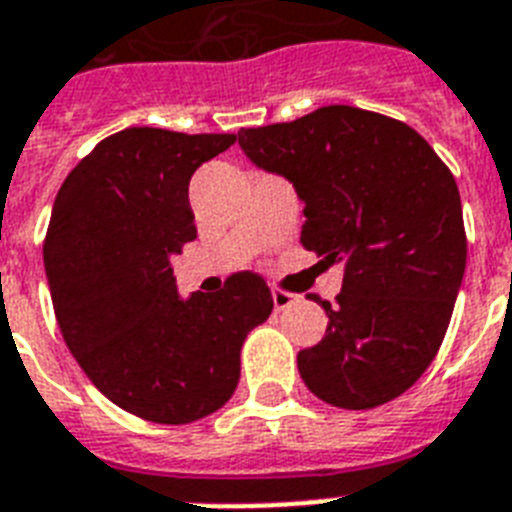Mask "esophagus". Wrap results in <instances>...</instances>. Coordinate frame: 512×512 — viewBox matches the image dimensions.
Returning a JSON list of instances; mask_svg holds the SVG:
<instances>
[{"label":"esophagus","mask_w":512,"mask_h":512,"mask_svg":"<svg viewBox=\"0 0 512 512\" xmlns=\"http://www.w3.org/2000/svg\"><path fill=\"white\" fill-rule=\"evenodd\" d=\"M271 297L273 305H276V311H284V308H289V305L297 300V295H289V292H281V289H273Z\"/></svg>","instance_id":"1"}]
</instances>
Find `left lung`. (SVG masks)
I'll list each match as a JSON object with an SVG mask.
<instances>
[{"mask_svg": "<svg viewBox=\"0 0 512 512\" xmlns=\"http://www.w3.org/2000/svg\"><path fill=\"white\" fill-rule=\"evenodd\" d=\"M255 167L303 201L300 241L342 265L327 335L297 353L313 396L374 409L409 390L436 358L465 276V225L452 172L404 122L324 106L239 132Z\"/></svg>", "mask_w": 512, "mask_h": 512, "instance_id": "1", "label": "left lung"}]
</instances>
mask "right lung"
Wrapping results in <instances>:
<instances>
[{
	"label": "right lung",
	"mask_w": 512,
	"mask_h": 512,
	"mask_svg": "<svg viewBox=\"0 0 512 512\" xmlns=\"http://www.w3.org/2000/svg\"><path fill=\"white\" fill-rule=\"evenodd\" d=\"M233 143L130 127L84 156L52 204L44 273L63 340L92 385L143 420L185 425L228 404L241 345L273 311L257 273L188 297L172 276L196 239L191 175Z\"/></svg>",
	"instance_id": "1"
}]
</instances>
